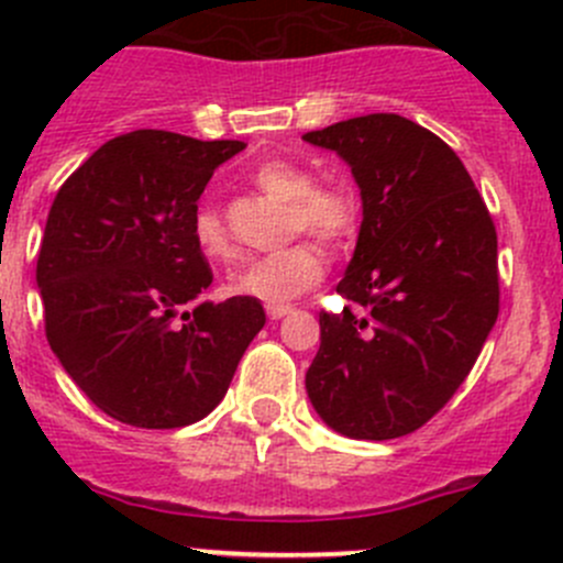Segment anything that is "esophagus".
I'll use <instances>...</instances> for the list:
<instances>
[{
    "instance_id": "34e87169",
    "label": "esophagus",
    "mask_w": 563,
    "mask_h": 563,
    "mask_svg": "<svg viewBox=\"0 0 563 563\" xmlns=\"http://www.w3.org/2000/svg\"><path fill=\"white\" fill-rule=\"evenodd\" d=\"M288 313H291V308H288V305H272V308H266V316H269L272 321H277V318H283Z\"/></svg>"
}]
</instances>
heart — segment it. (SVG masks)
I'll use <instances>...</instances> for the list:
<instances>
[{
	"instance_id": "obj_1",
	"label": "heart",
	"mask_w": 563,
	"mask_h": 563,
	"mask_svg": "<svg viewBox=\"0 0 563 563\" xmlns=\"http://www.w3.org/2000/svg\"><path fill=\"white\" fill-rule=\"evenodd\" d=\"M261 192L288 207L291 231H305L323 245H343L360 223V201L345 185L316 187L313 172L291 161H264L253 172ZM192 240L209 264H225L234 258L223 218L214 207L203 203L192 218ZM323 277L321 253L308 242H299L277 253L255 258L229 277L225 288L234 297L255 299L264 305H288L318 286Z\"/></svg>"
}]
</instances>
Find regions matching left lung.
<instances>
[{
	"mask_svg": "<svg viewBox=\"0 0 563 563\" xmlns=\"http://www.w3.org/2000/svg\"><path fill=\"white\" fill-rule=\"evenodd\" d=\"M302 139L343 157L362 198L338 283L360 310L318 316L305 389L334 433L400 439L455 395L496 323V225L460 157L411 119L367 113Z\"/></svg>",
	"mask_w": 563,
	"mask_h": 563,
	"instance_id": "left-lung-1",
	"label": "left lung"
}]
</instances>
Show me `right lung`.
<instances>
[{
	"label": "right lung",
	"instance_id": "right-lung-1",
	"mask_svg": "<svg viewBox=\"0 0 563 563\" xmlns=\"http://www.w3.org/2000/svg\"><path fill=\"white\" fill-rule=\"evenodd\" d=\"M242 141L135 130L100 146L51 203L37 255L45 338L108 417L172 430L229 391L261 302L192 299L212 286L192 240L198 198Z\"/></svg>",
	"mask_w": 563,
	"mask_h": 563
}]
</instances>
